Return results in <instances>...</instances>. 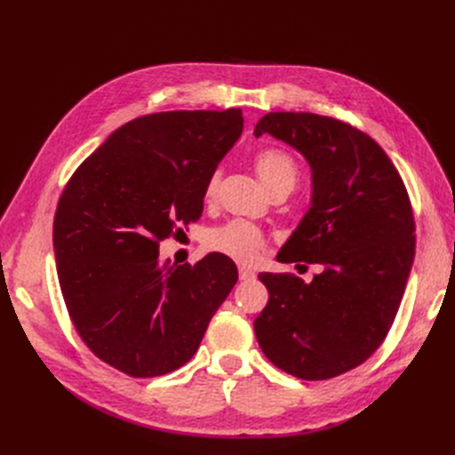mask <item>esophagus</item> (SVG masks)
I'll use <instances>...</instances> for the list:
<instances>
[{
	"instance_id": "1",
	"label": "esophagus",
	"mask_w": 455,
	"mask_h": 455,
	"mask_svg": "<svg viewBox=\"0 0 455 455\" xmlns=\"http://www.w3.org/2000/svg\"><path fill=\"white\" fill-rule=\"evenodd\" d=\"M239 279H241V281H251V279H254V271H252L251 267L241 266V267H239Z\"/></svg>"
}]
</instances>
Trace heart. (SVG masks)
Returning a JSON list of instances; mask_svg holds the SVG:
<instances>
[{
	"label": "heart",
	"mask_w": 455,
	"mask_h": 455,
	"mask_svg": "<svg viewBox=\"0 0 455 455\" xmlns=\"http://www.w3.org/2000/svg\"><path fill=\"white\" fill-rule=\"evenodd\" d=\"M254 167L259 180L266 184L271 194L281 186H294L298 178L294 159L277 148L259 149L254 156ZM220 171H214L204 184V201H212L216 197ZM264 233L244 220H233L226 226L211 229L206 235V246L211 251L235 259L239 264H252L264 249Z\"/></svg>",
	"instance_id": "b5f03b06"
}]
</instances>
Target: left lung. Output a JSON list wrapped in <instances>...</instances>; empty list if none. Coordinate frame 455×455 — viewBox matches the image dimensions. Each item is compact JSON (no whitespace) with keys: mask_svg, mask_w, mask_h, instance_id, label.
<instances>
[{"mask_svg":"<svg viewBox=\"0 0 455 455\" xmlns=\"http://www.w3.org/2000/svg\"><path fill=\"white\" fill-rule=\"evenodd\" d=\"M271 134L311 169V204L277 259L323 271L311 283L259 273L267 306L254 321L261 351L301 379H328L363 364L387 336L416 252L414 214L403 178L371 140L347 123L275 112L254 136Z\"/></svg>","mask_w":455,"mask_h":455,"instance_id":"obj_1","label":"left lung"}]
</instances>
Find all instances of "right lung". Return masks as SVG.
<instances>
[{
    "mask_svg": "<svg viewBox=\"0 0 455 455\" xmlns=\"http://www.w3.org/2000/svg\"><path fill=\"white\" fill-rule=\"evenodd\" d=\"M241 132V109L136 117L64 188L52 224L60 291L81 339L123 374L186 364L237 283L231 258L163 264L159 241L199 220L204 184Z\"/></svg>",
    "mask_w": 455,
    "mask_h": 455,
    "instance_id": "obj_1",
    "label": "right lung"
}]
</instances>
